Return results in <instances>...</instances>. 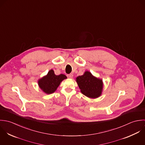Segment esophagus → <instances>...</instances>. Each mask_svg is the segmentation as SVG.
<instances>
[{
	"label": "esophagus",
	"instance_id": "obj_1",
	"mask_svg": "<svg viewBox=\"0 0 145 145\" xmlns=\"http://www.w3.org/2000/svg\"><path fill=\"white\" fill-rule=\"evenodd\" d=\"M67 77L69 78H72L73 77V75L72 74H67Z\"/></svg>",
	"mask_w": 145,
	"mask_h": 145
}]
</instances>
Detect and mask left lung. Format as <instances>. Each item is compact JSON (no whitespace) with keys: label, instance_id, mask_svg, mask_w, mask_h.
<instances>
[{"label":"left lung","instance_id":"left-lung-1","mask_svg":"<svg viewBox=\"0 0 145 145\" xmlns=\"http://www.w3.org/2000/svg\"><path fill=\"white\" fill-rule=\"evenodd\" d=\"M76 82L82 93L88 97L95 99L101 95L103 80L94 77L89 72L86 71L82 76L77 77Z\"/></svg>","mask_w":145,"mask_h":145}]
</instances>
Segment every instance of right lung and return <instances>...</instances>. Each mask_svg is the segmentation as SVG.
Returning <instances> with one entry per match:
<instances>
[{"label":"right lung","instance_id":"right-lung-1","mask_svg":"<svg viewBox=\"0 0 145 145\" xmlns=\"http://www.w3.org/2000/svg\"><path fill=\"white\" fill-rule=\"evenodd\" d=\"M67 78L64 74L56 75L53 69L49 71L45 76L43 77L38 81V85L40 88L46 94H50L54 92L60 82Z\"/></svg>","mask_w":145,"mask_h":145}]
</instances>
